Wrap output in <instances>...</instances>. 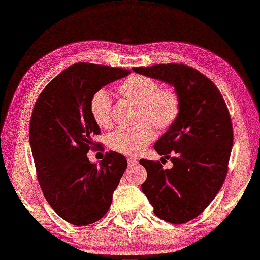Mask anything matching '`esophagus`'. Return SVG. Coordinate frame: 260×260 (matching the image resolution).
Wrapping results in <instances>:
<instances>
[{
  "label": "esophagus",
  "mask_w": 260,
  "mask_h": 260,
  "mask_svg": "<svg viewBox=\"0 0 260 260\" xmlns=\"http://www.w3.org/2000/svg\"><path fill=\"white\" fill-rule=\"evenodd\" d=\"M127 160H128V165H129V166H133V165L137 164V159L133 158V157H128Z\"/></svg>",
  "instance_id": "1"
}]
</instances>
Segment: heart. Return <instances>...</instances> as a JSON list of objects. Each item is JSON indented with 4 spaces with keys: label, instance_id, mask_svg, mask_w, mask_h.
Wrapping results in <instances>:
<instances>
[{
    "label": "heart",
    "instance_id": "heart-1",
    "mask_svg": "<svg viewBox=\"0 0 260 260\" xmlns=\"http://www.w3.org/2000/svg\"><path fill=\"white\" fill-rule=\"evenodd\" d=\"M118 91L125 99L140 105V120H147L158 130L169 129L180 115L179 94L172 89L160 90L159 83L152 78L133 75L118 85ZM89 107L93 120L99 127H111L113 101L106 90L99 89L94 92ZM154 138L152 125L142 122L136 127L117 129L109 137V146L118 153L138 155Z\"/></svg>",
    "mask_w": 260,
    "mask_h": 260
}]
</instances>
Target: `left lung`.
<instances>
[{
	"label": "left lung",
	"instance_id": "left-lung-1",
	"mask_svg": "<svg viewBox=\"0 0 260 260\" xmlns=\"http://www.w3.org/2000/svg\"><path fill=\"white\" fill-rule=\"evenodd\" d=\"M132 70L174 85L180 96L177 121L154 145L174 166L164 169L160 161L141 159L147 171L141 187L157 217L185 223L202 214L224 182L233 145L229 111L214 82L190 66L159 64Z\"/></svg>",
	"mask_w": 260,
	"mask_h": 260
}]
</instances>
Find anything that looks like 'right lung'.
Masks as SVG:
<instances>
[{
	"instance_id": "right-lung-1",
	"label": "right lung",
	"mask_w": 260,
	"mask_h": 260,
	"mask_svg": "<svg viewBox=\"0 0 260 260\" xmlns=\"http://www.w3.org/2000/svg\"><path fill=\"white\" fill-rule=\"evenodd\" d=\"M129 70L78 62L61 72L39 95L29 127L37 177L56 214L74 225L99 221L127 168L125 157L107 152L99 165L88 152L98 143L99 125L90 114L92 94Z\"/></svg>"
}]
</instances>
